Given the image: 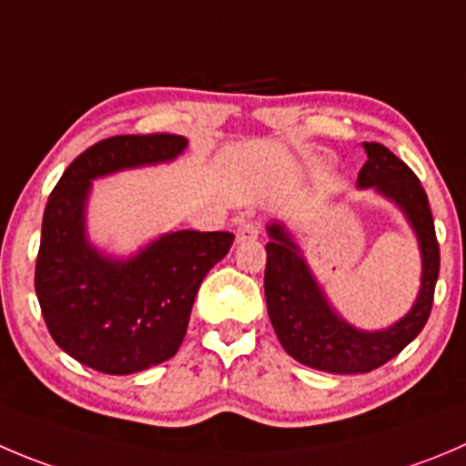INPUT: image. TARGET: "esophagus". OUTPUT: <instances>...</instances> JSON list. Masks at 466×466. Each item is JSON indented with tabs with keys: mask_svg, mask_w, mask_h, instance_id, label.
Returning a JSON list of instances; mask_svg holds the SVG:
<instances>
[{
	"mask_svg": "<svg viewBox=\"0 0 466 466\" xmlns=\"http://www.w3.org/2000/svg\"><path fill=\"white\" fill-rule=\"evenodd\" d=\"M259 223L257 220H243L241 225L237 228V241L243 243V241H250V238H257L259 237Z\"/></svg>",
	"mask_w": 466,
	"mask_h": 466,
	"instance_id": "obj_1",
	"label": "esophagus"
}]
</instances>
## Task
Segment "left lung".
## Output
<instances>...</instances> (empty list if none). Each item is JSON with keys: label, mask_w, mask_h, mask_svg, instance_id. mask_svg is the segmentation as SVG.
Segmentation results:
<instances>
[{"label": "left lung", "mask_w": 466, "mask_h": 466, "mask_svg": "<svg viewBox=\"0 0 466 466\" xmlns=\"http://www.w3.org/2000/svg\"><path fill=\"white\" fill-rule=\"evenodd\" d=\"M364 150L369 159L358 175L360 188H376L394 200L408 216L421 248V291L405 319L380 332L355 329L328 305L282 225H270L266 243L264 291L275 334L293 360L328 373H369L396 358L426 325L440 275L435 220L419 177L380 143H364Z\"/></svg>", "instance_id": "left-lung-1"}]
</instances>
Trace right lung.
I'll list each match as a JSON object with an SVG mask.
<instances>
[{
    "instance_id": "add662e5",
    "label": "right lung",
    "mask_w": 466,
    "mask_h": 466,
    "mask_svg": "<svg viewBox=\"0 0 466 466\" xmlns=\"http://www.w3.org/2000/svg\"><path fill=\"white\" fill-rule=\"evenodd\" d=\"M187 147L177 134H123L81 152L49 193L43 216L35 296L45 325L70 358L108 376L166 362L179 350L200 282L229 252L232 232L166 234L127 261L86 241L90 179L170 161Z\"/></svg>"
}]
</instances>
